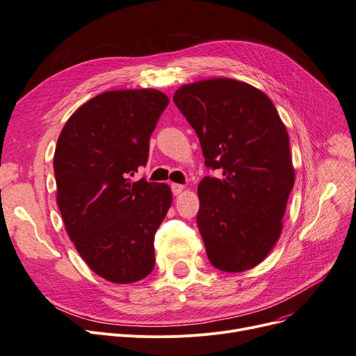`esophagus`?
I'll return each mask as SVG.
<instances>
[{"instance_id":"34e87169","label":"esophagus","mask_w":356,"mask_h":356,"mask_svg":"<svg viewBox=\"0 0 356 356\" xmlns=\"http://www.w3.org/2000/svg\"><path fill=\"white\" fill-rule=\"evenodd\" d=\"M172 194L174 195H179V194H182V191L185 189V186L184 185H179V184H172Z\"/></svg>"}]
</instances>
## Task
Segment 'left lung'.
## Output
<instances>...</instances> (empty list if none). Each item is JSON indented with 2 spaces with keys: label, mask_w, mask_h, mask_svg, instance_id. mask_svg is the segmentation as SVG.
I'll return each mask as SVG.
<instances>
[{
  "label": "left lung",
  "mask_w": 356,
  "mask_h": 356,
  "mask_svg": "<svg viewBox=\"0 0 356 356\" xmlns=\"http://www.w3.org/2000/svg\"><path fill=\"white\" fill-rule=\"evenodd\" d=\"M174 102L198 135L205 165L222 172L198 185L208 259L224 272L251 269L282 232L295 182L286 128L261 90L231 78L182 86Z\"/></svg>",
  "instance_id": "8db88e82"
}]
</instances>
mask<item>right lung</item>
<instances>
[{
    "label": "right lung",
    "instance_id": "right-lung-1",
    "mask_svg": "<svg viewBox=\"0 0 356 356\" xmlns=\"http://www.w3.org/2000/svg\"><path fill=\"white\" fill-rule=\"evenodd\" d=\"M170 98L156 90L106 91L65 122L54 154L57 204L78 254L101 278L132 284L155 264L154 236L172 193L131 182L145 167L149 136Z\"/></svg>",
    "mask_w": 356,
    "mask_h": 356
}]
</instances>
